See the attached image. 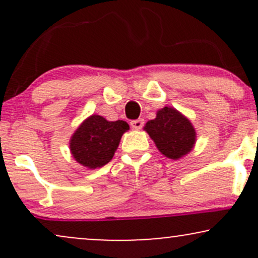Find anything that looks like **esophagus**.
I'll return each instance as SVG.
<instances>
[{
	"label": "esophagus",
	"mask_w": 258,
	"mask_h": 258,
	"mask_svg": "<svg viewBox=\"0 0 258 258\" xmlns=\"http://www.w3.org/2000/svg\"><path fill=\"white\" fill-rule=\"evenodd\" d=\"M144 125V120L143 119H138V120H133L131 121V126L132 128L135 130H141Z\"/></svg>",
	"instance_id": "obj_1"
}]
</instances>
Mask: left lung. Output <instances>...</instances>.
Segmentation results:
<instances>
[{
	"label": "left lung",
	"mask_w": 258,
	"mask_h": 258,
	"mask_svg": "<svg viewBox=\"0 0 258 258\" xmlns=\"http://www.w3.org/2000/svg\"><path fill=\"white\" fill-rule=\"evenodd\" d=\"M144 130L155 142L158 149L167 158L177 160L188 154L195 143V130L190 121L173 108L158 111L148 121Z\"/></svg>",
	"instance_id": "obj_1"
}]
</instances>
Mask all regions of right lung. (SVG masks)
Returning a JSON list of instances; mask_svg holds the SVG:
<instances>
[{
  "instance_id": "1",
  "label": "right lung",
  "mask_w": 258,
  "mask_h": 258,
  "mask_svg": "<svg viewBox=\"0 0 258 258\" xmlns=\"http://www.w3.org/2000/svg\"><path fill=\"white\" fill-rule=\"evenodd\" d=\"M128 128L126 121H106L99 115H92L70 139L73 156L88 168L104 166L112 159L121 137Z\"/></svg>"
}]
</instances>
